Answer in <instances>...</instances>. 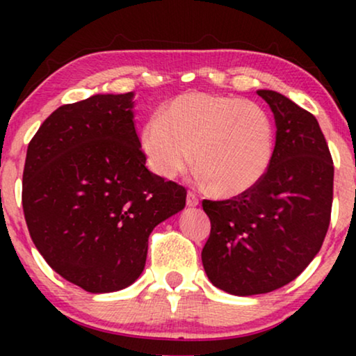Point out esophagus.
Masks as SVG:
<instances>
[{
  "instance_id": "esophagus-1",
  "label": "esophagus",
  "mask_w": 356,
  "mask_h": 356,
  "mask_svg": "<svg viewBox=\"0 0 356 356\" xmlns=\"http://www.w3.org/2000/svg\"><path fill=\"white\" fill-rule=\"evenodd\" d=\"M186 204H188L189 207H197L199 206V199H197L196 194L189 191L188 193V197H186Z\"/></svg>"
}]
</instances>
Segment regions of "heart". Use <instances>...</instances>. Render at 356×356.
I'll use <instances>...</instances> for the list:
<instances>
[{
	"mask_svg": "<svg viewBox=\"0 0 356 356\" xmlns=\"http://www.w3.org/2000/svg\"><path fill=\"white\" fill-rule=\"evenodd\" d=\"M140 145L149 167L172 179L196 165L220 197L241 196L269 170L275 124L251 100L193 92L179 95L144 124Z\"/></svg>",
	"mask_w": 356,
	"mask_h": 356,
	"instance_id": "b5f03b06",
	"label": "heart"
}]
</instances>
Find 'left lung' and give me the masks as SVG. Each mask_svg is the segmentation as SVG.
Instances as JSON below:
<instances>
[{
  "mask_svg": "<svg viewBox=\"0 0 356 356\" xmlns=\"http://www.w3.org/2000/svg\"><path fill=\"white\" fill-rule=\"evenodd\" d=\"M275 120L274 159L250 191L202 201L211 236L204 270L230 295L269 293L290 284L318 254L332 209L334 163L318 120L275 90H257Z\"/></svg>",
  "mask_w": 356,
  "mask_h": 356,
  "instance_id": "8db88e82",
  "label": "left lung"
}]
</instances>
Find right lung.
Masks as SVG:
<instances>
[{
    "mask_svg": "<svg viewBox=\"0 0 356 356\" xmlns=\"http://www.w3.org/2000/svg\"><path fill=\"white\" fill-rule=\"evenodd\" d=\"M133 99L95 94L63 105L27 147L22 207L33 245L90 293L134 284L149 235L186 204V189L145 167Z\"/></svg>",
    "mask_w": 356,
    "mask_h": 356,
    "instance_id": "right-lung-1",
    "label": "right lung"
}]
</instances>
